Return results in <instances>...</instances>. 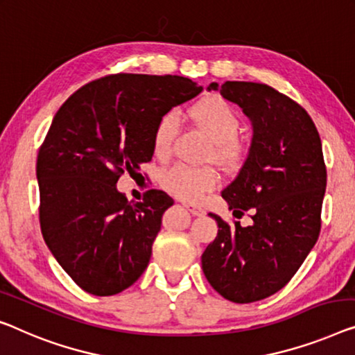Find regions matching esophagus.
Returning a JSON list of instances; mask_svg holds the SVG:
<instances>
[{
    "instance_id": "34e87169",
    "label": "esophagus",
    "mask_w": 355,
    "mask_h": 355,
    "mask_svg": "<svg viewBox=\"0 0 355 355\" xmlns=\"http://www.w3.org/2000/svg\"><path fill=\"white\" fill-rule=\"evenodd\" d=\"M183 205H184V207H187L189 211H191L193 215H196V216H200V215L205 214V210H204L202 207H199V205H196V204H187V202H184Z\"/></svg>"
}]
</instances>
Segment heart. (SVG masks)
Wrapping results in <instances>:
<instances>
[{"instance_id": "b5f03b06", "label": "heart", "mask_w": 355, "mask_h": 355, "mask_svg": "<svg viewBox=\"0 0 355 355\" xmlns=\"http://www.w3.org/2000/svg\"><path fill=\"white\" fill-rule=\"evenodd\" d=\"M193 118L209 132L214 139L207 157L223 166H234L242 157V145L237 140L241 134V118L236 110L223 97L214 95L200 100L191 110ZM180 119L175 111H166L153 130V151L157 157L172 153L173 141L178 134ZM161 187L173 198L182 200H199L220 183V175L210 166H191L178 162L164 168L159 175Z\"/></svg>"}]
</instances>
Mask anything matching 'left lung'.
Listing matches in <instances>:
<instances>
[{
	"label": "left lung",
	"mask_w": 355,
	"mask_h": 355,
	"mask_svg": "<svg viewBox=\"0 0 355 355\" xmlns=\"http://www.w3.org/2000/svg\"><path fill=\"white\" fill-rule=\"evenodd\" d=\"M252 119L250 153L223 189L239 218L230 225L209 214L218 232L202 253L209 284L232 303H253L284 288L319 239L327 167L315 124L301 105L261 83H211Z\"/></svg>",
	"instance_id": "8db88e82"
}]
</instances>
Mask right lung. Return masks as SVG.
Segmentation results:
<instances>
[{
    "mask_svg": "<svg viewBox=\"0 0 355 355\" xmlns=\"http://www.w3.org/2000/svg\"><path fill=\"white\" fill-rule=\"evenodd\" d=\"M200 91L183 76L116 73L84 84L55 113L36 161L40 226L84 292L116 295L144 274L173 199L148 189L129 202L116 183L151 161L157 119Z\"/></svg>",
    "mask_w": 355,
    "mask_h": 355,
    "instance_id": "1",
    "label": "right lung"
}]
</instances>
